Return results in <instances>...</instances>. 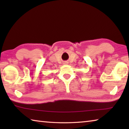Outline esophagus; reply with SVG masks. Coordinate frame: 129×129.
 I'll return each instance as SVG.
<instances>
[{
	"label": "esophagus",
	"instance_id": "1",
	"mask_svg": "<svg viewBox=\"0 0 129 129\" xmlns=\"http://www.w3.org/2000/svg\"><path fill=\"white\" fill-rule=\"evenodd\" d=\"M67 63H68L67 62H64V64H65V65H67Z\"/></svg>",
	"mask_w": 129,
	"mask_h": 129
}]
</instances>
